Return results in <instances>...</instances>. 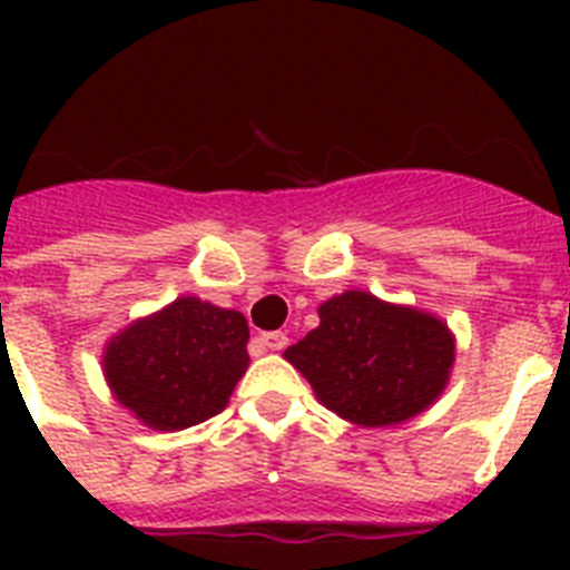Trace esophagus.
Masks as SVG:
<instances>
[{
	"label": "esophagus",
	"instance_id": "34e87169",
	"mask_svg": "<svg viewBox=\"0 0 570 570\" xmlns=\"http://www.w3.org/2000/svg\"><path fill=\"white\" fill-rule=\"evenodd\" d=\"M259 345L268 347V351H282V347L288 345V336L282 334V331H271V334L259 336Z\"/></svg>",
	"mask_w": 570,
	"mask_h": 570
}]
</instances>
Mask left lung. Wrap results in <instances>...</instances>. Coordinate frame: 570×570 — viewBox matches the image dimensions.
Instances as JSON below:
<instances>
[{"label":"left lung","instance_id":"1","mask_svg":"<svg viewBox=\"0 0 570 570\" xmlns=\"http://www.w3.org/2000/svg\"><path fill=\"white\" fill-rule=\"evenodd\" d=\"M282 356L336 416L360 428H387L440 400L456 340L428 311L345 291L322 302L320 325Z\"/></svg>","mask_w":570,"mask_h":570}]
</instances>
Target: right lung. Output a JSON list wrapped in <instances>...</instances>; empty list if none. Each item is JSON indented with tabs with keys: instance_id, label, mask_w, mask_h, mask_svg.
I'll return each instance as SVG.
<instances>
[{
	"instance_id": "add662e5",
	"label": "right lung",
	"mask_w": 570,
	"mask_h": 570,
	"mask_svg": "<svg viewBox=\"0 0 570 570\" xmlns=\"http://www.w3.org/2000/svg\"><path fill=\"white\" fill-rule=\"evenodd\" d=\"M248 320L199 296H179L108 340L110 394L150 431H183L228 405L248 371Z\"/></svg>"
}]
</instances>
